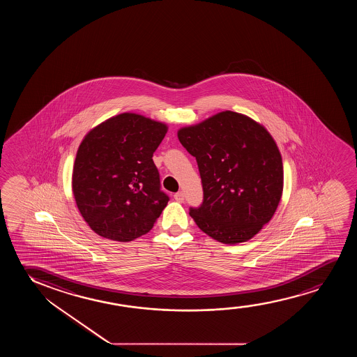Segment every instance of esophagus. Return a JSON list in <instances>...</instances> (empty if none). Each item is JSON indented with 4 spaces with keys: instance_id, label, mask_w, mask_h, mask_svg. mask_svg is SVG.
I'll list each match as a JSON object with an SVG mask.
<instances>
[{
    "instance_id": "34e87169",
    "label": "esophagus",
    "mask_w": 357,
    "mask_h": 357,
    "mask_svg": "<svg viewBox=\"0 0 357 357\" xmlns=\"http://www.w3.org/2000/svg\"><path fill=\"white\" fill-rule=\"evenodd\" d=\"M174 200L178 201V202H183L184 201V192L178 191L176 194H174Z\"/></svg>"
}]
</instances>
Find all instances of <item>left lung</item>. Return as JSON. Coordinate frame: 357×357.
Returning a JSON list of instances; mask_svg holds the SVG:
<instances>
[{"label":"left lung","instance_id":"1","mask_svg":"<svg viewBox=\"0 0 357 357\" xmlns=\"http://www.w3.org/2000/svg\"><path fill=\"white\" fill-rule=\"evenodd\" d=\"M178 139L200 172L204 200L189 212L197 227L223 244L257 234L283 192V162L271 134L254 119L225 111L181 128Z\"/></svg>","mask_w":357,"mask_h":357}]
</instances>
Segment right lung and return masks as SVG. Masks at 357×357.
<instances>
[{"label":"right lung","mask_w":357,"mask_h":357,"mask_svg":"<svg viewBox=\"0 0 357 357\" xmlns=\"http://www.w3.org/2000/svg\"><path fill=\"white\" fill-rule=\"evenodd\" d=\"M166 132L163 123L122 113L85 135L72 186L80 215L96 234L127 243L152 229L169 201L152 160Z\"/></svg>","instance_id":"obj_1"}]
</instances>
